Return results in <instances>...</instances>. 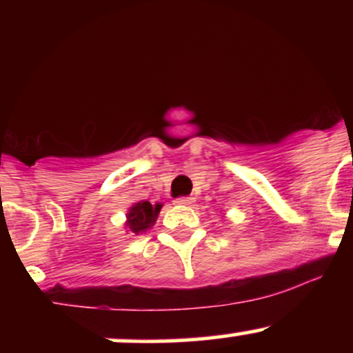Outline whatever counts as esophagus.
<instances>
[{"instance_id": "34e87169", "label": "esophagus", "mask_w": 353, "mask_h": 353, "mask_svg": "<svg viewBox=\"0 0 353 353\" xmlns=\"http://www.w3.org/2000/svg\"><path fill=\"white\" fill-rule=\"evenodd\" d=\"M174 202H176L177 205H190V204H194V197H189V196L179 197V199H176Z\"/></svg>"}]
</instances>
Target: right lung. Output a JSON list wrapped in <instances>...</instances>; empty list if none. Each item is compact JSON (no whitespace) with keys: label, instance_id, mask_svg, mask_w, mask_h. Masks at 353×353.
I'll return each instance as SVG.
<instances>
[{"label":"right lung","instance_id":"1","mask_svg":"<svg viewBox=\"0 0 353 353\" xmlns=\"http://www.w3.org/2000/svg\"><path fill=\"white\" fill-rule=\"evenodd\" d=\"M161 209H163V204H161V202H157V204H151L149 201L136 202V204L129 209L125 225H128V229L134 234L145 232V230L151 229L154 225Z\"/></svg>","mask_w":353,"mask_h":353}]
</instances>
